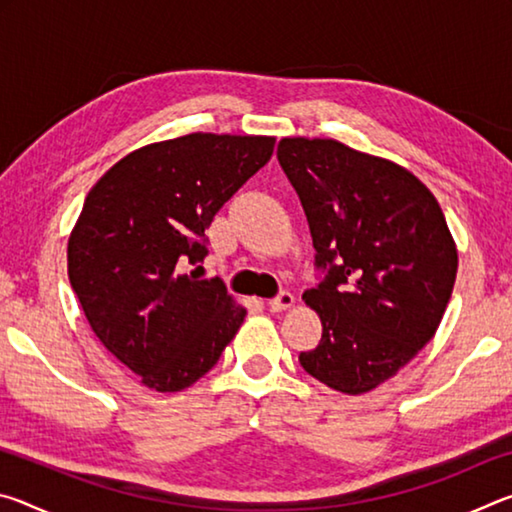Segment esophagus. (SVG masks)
<instances>
[{"mask_svg":"<svg viewBox=\"0 0 512 512\" xmlns=\"http://www.w3.org/2000/svg\"><path fill=\"white\" fill-rule=\"evenodd\" d=\"M293 302H296V298H293V293L282 291L280 296H275L273 300H268V307H271V311H287V309L293 307Z\"/></svg>","mask_w":512,"mask_h":512,"instance_id":"34e87169","label":"esophagus"}]
</instances>
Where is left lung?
I'll use <instances>...</instances> for the list:
<instances>
[{
    "label": "left lung",
    "mask_w": 512,
    "mask_h": 512,
    "mask_svg": "<svg viewBox=\"0 0 512 512\" xmlns=\"http://www.w3.org/2000/svg\"><path fill=\"white\" fill-rule=\"evenodd\" d=\"M277 160L325 268L302 293L323 336L300 366L332 391L368 393L436 334L456 280L454 237L436 196L391 160L327 137H284Z\"/></svg>",
    "instance_id": "1"
}]
</instances>
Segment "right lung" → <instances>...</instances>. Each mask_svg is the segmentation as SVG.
Wrapping results in <instances>:
<instances>
[{"instance_id": "right-lung-1", "label": "right lung", "mask_w": 512, "mask_h": 512, "mask_svg": "<svg viewBox=\"0 0 512 512\" xmlns=\"http://www.w3.org/2000/svg\"><path fill=\"white\" fill-rule=\"evenodd\" d=\"M275 137L189 133L103 173L67 241L69 284L92 332L142 384L178 393L219 361L246 318L221 280H198L205 230L271 160Z\"/></svg>"}]
</instances>
